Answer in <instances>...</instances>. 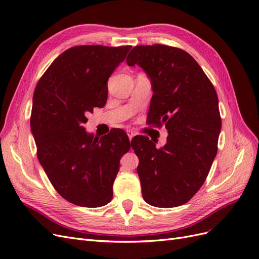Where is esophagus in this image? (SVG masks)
Wrapping results in <instances>:
<instances>
[{
  "label": "esophagus",
  "mask_w": 259,
  "mask_h": 259,
  "mask_svg": "<svg viewBox=\"0 0 259 259\" xmlns=\"http://www.w3.org/2000/svg\"><path fill=\"white\" fill-rule=\"evenodd\" d=\"M127 135H128V138H130V140H132V138L135 136V133L133 132L132 130H128V131H127Z\"/></svg>",
  "instance_id": "34e87169"
}]
</instances>
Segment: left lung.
<instances>
[{
  "label": "left lung",
  "instance_id": "8db88e82",
  "mask_svg": "<svg viewBox=\"0 0 259 259\" xmlns=\"http://www.w3.org/2000/svg\"><path fill=\"white\" fill-rule=\"evenodd\" d=\"M127 65H138L150 77L153 95L147 122L165 125L167 143L156 148L147 136L132 139L139 159L143 197L156 207H176L199 191L217 153L222 117L218 97L191 55L163 44L138 45Z\"/></svg>",
  "mask_w": 259,
  "mask_h": 259
}]
</instances>
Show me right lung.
<instances>
[{
	"mask_svg": "<svg viewBox=\"0 0 259 259\" xmlns=\"http://www.w3.org/2000/svg\"><path fill=\"white\" fill-rule=\"evenodd\" d=\"M132 46L79 45L55 59L38 80L30 125L36 154L62 198L84 207L108 204L120 160L130 148L126 133L111 130L101 138L83 124L94 108H103L108 79Z\"/></svg>",
	"mask_w": 259,
	"mask_h": 259,
	"instance_id": "add662e5",
	"label": "right lung"
}]
</instances>
